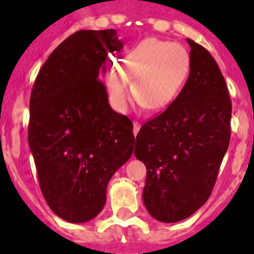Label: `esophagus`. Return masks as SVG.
Instances as JSON below:
<instances>
[{
    "label": "esophagus",
    "mask_w": 254,
    "mask_h": 254,
    "mask_svg": "<svg viewBox=\"0 0 254 254\" xmlns=\"http://www.w3.org/2000/svg\"><path fill=\"white\" fill-rule=\"evenodd\" d=\"M139 129H141V124H139L138 122H133V129H132V131H133V135H135V137L137 136V133H138Z\"/></svg>",
    "instance_id": "34e87169"
}]
</instances>
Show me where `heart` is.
<instances>
[{
	"label": "heart",
	"instance_id": "obj_1",
	"mask_svg": "<svg viewBox=\"0 0 254 254\" xmlns=\"http://www.w3.org/2000/svg\"><path fill=\"white\" fill-rule=\"evenodd\" d=\"M190 71V55L183 45L156 38L139 42L124 57L119 69L106 75L110 100L119 112H127L133 93L127 80L134 82L137 100L148 110L168 107L177 98Z\"/></svg>",
	"mask_w": 254,
	"mask_h": 254
}]
</instances>
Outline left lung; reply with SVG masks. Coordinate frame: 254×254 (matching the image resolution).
<instances>
[{
    "label": "left lung",
    "instance_id": "obj_1",
    "mask_svg": "<svg viewBox=\"0 0 254 254\" xmlns=\"http://www.w3.org/2000/svg\"><path fill=\"white\" fill-rule=\"evenodd\" d=\"M190 45V74L176 100L136 136L147 167L143 203L155 220L179 222L210 196L230 139L232 101L222 72L205 49Z\"/></svg>",
    "mask_w": 254,
    "mask_h": 254
}]
</instances>
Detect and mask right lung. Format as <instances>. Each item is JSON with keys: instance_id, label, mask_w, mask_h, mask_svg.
I'll return each mask as SVG.
<instances>
[{"instance_id": "1", "label": "right lung", "mask_w": 254, "mask_h": 254, "mask_svg": "<svg viewBox=\"0 0 254 254\" xmlns=\"http://www.w3.org/2000/svg\"><path fill=\"white\" fill-rule=\"evenodd\" d=\"M122 49L115 30L78 31L52 51L32 89L28 144L40 190L68 222L98 216L132 154V123L111 109L101 81L109 54Z\"/></svg>"}]
</instances>
